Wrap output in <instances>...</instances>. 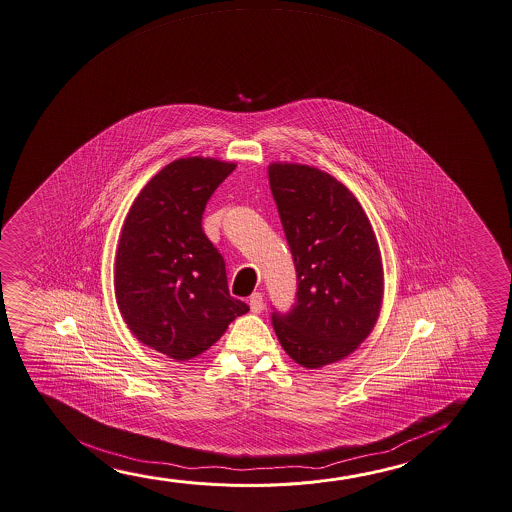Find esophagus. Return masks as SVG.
Masks as SVG:
<instances>
[{"label":"esophagus","mask_w":512,"mask_h":512,"mask_svg":"<svg viewBox=\"0 0 512 512\" xmlns=\"http://www.w3.org/2000/svg\"><path fill=\"white\" fill-rule=\"evenodd\" d=\"M263 296H261L260 292H254L251 298H249V307H251L252 314H260L261 310H263Z\"/></svg>","instance_id":"esophagus-1"}]
</instances>
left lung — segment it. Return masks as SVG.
<instances>
[{"label": "left lung", "mask_w": 512, "mask_h": 512, "mask_svg": "<svg viewBox=\"0 0 512 512\" xmlns=\"http://www.w3.org/2000/svg\"><path fill=\"white\" fill-rule=\"evenodd\" d=\"M269 182L298 272V301L272 325L290 359L317 370L372 334L384 298L381 249L354 193L332 175L272 162Z\"/></svg>", "instance_id": "left-lung-1"}]
</instances>
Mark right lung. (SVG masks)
<instances>
[{"label":"right lung","instance_id":"add662e5","mask_svg":"<svg viewBox=\"0 0 512 512\" xmlns=\"http://www.w3.org/2000/svg\"><path fill=\"white\" fill-rule=\"evenodd\" d=\"M236 169L211 157L178 158L142 187L122 225L115 299L131 334L158 354L189 361L236 317L222 254L202 231L205 204Z\"/></svg>","mask_w":512,"mask_h":512}]
</instances>
